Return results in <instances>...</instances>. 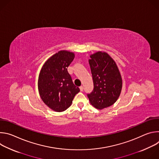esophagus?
<instances>
[{"label": "esophagus", "instance_id": "34e87169", "mask_svg": "<svg viewBox=\"0 0 159 159\" xmlns=\"http://www.w3.org/2000/svg\"><path fill=\"white\" fill-rule=\"evenodd\" d=\"M80 91H83V90H84V87H83V86L82 85H81L80 87Z\"/></svg>", "mask_w": 159, "mask_h": 159}]
</instances>
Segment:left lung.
<instances>
[{
	"label": "left lung",
	"mask_w": 159,
	"mask_h": 159,
	"mask_svg": "<svg viewBox=\"0 0 159 159\" xmlns=\"http://www.w3.org/2000/svg\"><path fill=\"white\" fill-rule=\"evenodd\" d=\"M94 89L87 94L90 104L98 109L111 106L118 99L122 89V79L113 59L106 52H98L90 56Z\"/></svg>",
	"instance_id": "8db88e82"
}]
</instances>
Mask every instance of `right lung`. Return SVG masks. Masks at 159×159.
Masks as SVG:
<instances>
[{
    "label": "right lung",
    "mask_w": 159,
    "mask_h": 159,
    "mask_svg": "<svg viewBox=\"0 0 159 159\" xmlns=\"http://www.w3.org/2000/svg\"><path fill=\"white\" fill-rule=\"evenodd\" d=\"M74 57L72 52L60 51L48 59L40 71L38 82L40 97L55 111L61 112L69 107L80 91L67 71Z\"/></svg>",
    "instance_id": "right-lung-1"
}]
</instances>
